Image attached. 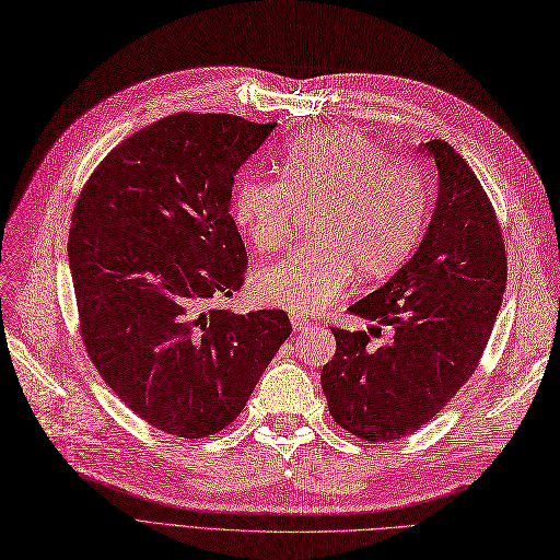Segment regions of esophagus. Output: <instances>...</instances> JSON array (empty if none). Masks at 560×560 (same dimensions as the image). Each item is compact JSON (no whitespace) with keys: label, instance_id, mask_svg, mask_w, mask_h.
I'll return each mask as SVG.
<instances>
[{"label":"esophagus","instance_id":"esophagus-1","mask_svg":"<svg viewBox=\"0 0 560 560\" xmlns=\"http://www.w3.org/2000/svg\"><path fill=\"white\" fill-rule=\"evenodd\" d=\"M312 323H310V318H304V316H293V328L295 330H304V328H310Z\"/></svg>","mask_w":560,"mask_h":560}]
</instances>
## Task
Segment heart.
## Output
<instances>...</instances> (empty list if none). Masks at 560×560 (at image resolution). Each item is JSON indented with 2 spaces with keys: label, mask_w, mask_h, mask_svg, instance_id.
<instances>
[{
  "label": "heart",
  "mask_w": 560,
  "mask_h": 560,
  "mask_svg": "<svg viewBox=\"0 0 560 560\" xmlns=\"http://www.w3.org/2000/svg\"><path fill=\"white\" fill-rule=\"evenodd\" d=\"M298 209L318 207L312 244L262 267L250 291L291 314H316L347 288L353 272L388 277L419 246L428 219L423 174L390 162L378 143L353 128L298 137L283 155V178L242 176L232 219L258 250L281 248Z\"/></svg>",
  "instance_id": "1"
}]
</instances>
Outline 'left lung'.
Instances as JSON below:
<instances>
[{"label":"left lung","instance_id":"left-lung-1","mask_svg":"<svg viewBox=\"0 0 560 560\" xmlns=\"http://www.w3.org/2000/svg\"><path fill=\"white\" fill-rule=\"evenodd\" d=\"M438 167V200L423 240L398 272L349 306L390 326L388 345L332 328L337 351L320 388L332 419L365 442L417 432L472 376L508 283L502 232L470 165L442 139L419 147ZM370 330V328H368Z\"/></svg>","mask_w":560,"mask_h":560}]
</instances>
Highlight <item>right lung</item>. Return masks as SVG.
<instances>
[{
  "label": "right lung",
  "mask_w": 560,
  "mask_h": 560,
  "mask_svg": "<svg viewBox=\"0 0 560 560\" xmlns=\"http://www.w3.org/2000/svg\"><path fill=\"white\" fill-rule=\"evenodd\" d=\"M277 122L176 114L135 132L88 178L71 215L81 337L135 413L197 440L240 417L291 335L281 310L232 314L246 248L232 186Z\"/></svg>",
  "instance_id": "1"
}]
</instances>
